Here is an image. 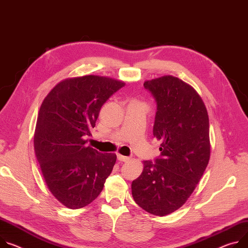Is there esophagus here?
Segmentation results:
<instances>
[{
  "mask_svg": "<svg viewBox=\"0 0 248 248\" xmlns=\"http://www.w3.org/2000/svg\"><path fill=\"white\" fill-rule=\"evenodd\" d=\"M118 159H119L120 161H123V162H127L128 160H130V157H127V156H124V155L119 154V155H118Z\"/></svg>",
  "mask_w": 248,
  "mask_h": 248,
  "instance_id": "esophagus-1",
  "label": "esophagus"
}]
</instances>
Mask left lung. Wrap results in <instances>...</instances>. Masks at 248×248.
<instances>
[{"label":"left lung","instance_id":"8db88e82","mask_svg":"<svg viewBox=\"0 0 248 248\" xmlns=\"http://www.w3.org/2000/svg\"><path fill=\"white\" fill-rule=\"evenodd\" d=\"M143 86L157 104L153 136L161 141V154L155 162L143 161L131 194L141 209L163 217L185 204L208 166L209 116L196 90L181 79L165 75Z\"/></svg>","mask_w":248,"mask_h":248}]
</instances>
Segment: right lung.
Masks as SVG:
<instances>
[{
	"label": "right lung",
	"instance_id": "add662e5",
	"mask_svg": "<svg viewBox=\"0 0 248 248\" xmlns=\"http://www.w3.org/2000/svg\"><path fill=\"white\" fill-rule=\"evenodd\" d=\"M124 82L98 75L67 78L44 98L37 116L33 145L51 194L77 210L100 195L117 155L87 146L104 103Z\"/></svg>",
	"mask_w": 248,
	"mask_h": 248
}]
</instances>
